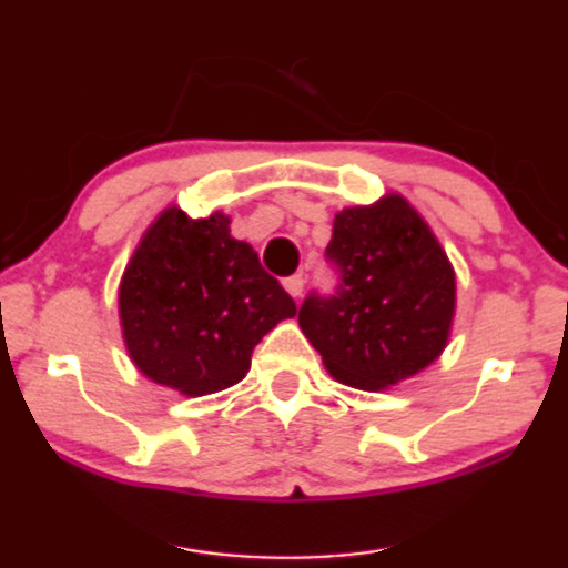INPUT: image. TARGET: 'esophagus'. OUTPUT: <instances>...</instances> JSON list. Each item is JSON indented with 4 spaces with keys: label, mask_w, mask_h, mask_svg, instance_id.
Returning a JSON list of instances; mask_svg holds the SVG:
<instances>
[{
    "label": "esophagus",
    "mask_w": 568,
    "mask_h": 568,
    "mask_svg": "<svg viewBox=\"0 0 568 568\" xmlns=\"http://www.w3.org/2000/svg\"><path fill=\"white\" fill-rule=\"evenodd\" d=\"M283 287L287 293L293 295V298H298V295L303 293V275H291V277H285L283 281Z\"/></svg>",
    "instance_id": "obj_1"
}]
</instances>
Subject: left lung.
I'll list each match as a JSON object with an SVG mask.
<instances>
[{
	"instance_id": "1",
	"label": "left lung",
	"mask_w": 568,
	"mask_h": 568,
	"mask_svg": "<svg viewBox=\"0 0 568 568\" xmlns=\"http://www.w3.org/2000/svg\"><path fill=\"white\" fill-rule=\"evenodd\" d=\"M337 293L308 295L301 332L345 386L383 390L443 355L455 316V273L427 221L398 193L334 215L326 246Z\"/></svg>"
}]
</instances>
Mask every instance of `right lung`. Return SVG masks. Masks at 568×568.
Here are the masks:
<instances>
[{"label": "right lung", "mask_w": 568, "mask_h": 568, "mask_svg": "<svg viewBox=\"0 0 568 568\" xmlns=\"http://www.w3.org/2000/svg\"><path fill=\"white\" fill-rule=\"evenodd\" d=\"M215 211L190 219L164 207L146 229L118 287L125 349L159 386L205 396L250 373L252 349L295 303L260 265L257 252L231 236Z\"/></svg>", "instance_id": "1"}]
</instances>
